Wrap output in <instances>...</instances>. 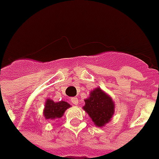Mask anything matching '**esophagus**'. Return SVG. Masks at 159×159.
Here are the masks:
<instances>
[{
	"instance_id": "esophagus-1",
	"label": "esophagus",
	"mask_w": 159,
	"mask_h": 159,
	"mask_svg": "<svg viewBox=\"0 0 159 159\" xmlns=\"http://www.w3.org/2000/svg\"><path fill=\"white\" fill-rule=\"evenodd\" d=\"M71 102H72V103L74 104V105H77L78 104V102H79V100H78V98H71Z\"/></svg>"
}]
</instances>
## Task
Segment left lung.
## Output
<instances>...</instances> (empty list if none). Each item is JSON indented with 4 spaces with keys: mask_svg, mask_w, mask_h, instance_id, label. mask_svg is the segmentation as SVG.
I'll list each match as a JSON object with an SVG mask.
<instances>
[{
    "mask_svg": "<svg viewBox=\"0 0 159 159\" xmlns=\"http://www.w3.org/2000/svg\"><path fill=\"white\" fill-rule=\"evenodd\" d=\"M84 102L82 109L89 115L95 126L102 128L111 121L115 112V103L111 96L101 88L91 91Z\"/></svg>",
    "mask_w": 159,
    "mask_h": 159,
    "instance_id": "1",
    "label": "left lung"
}]
</instances>
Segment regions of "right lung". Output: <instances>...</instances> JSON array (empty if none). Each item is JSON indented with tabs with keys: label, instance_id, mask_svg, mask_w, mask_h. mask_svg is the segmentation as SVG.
Masks as SVG:
<instances>
[{
	"label": "right lung",
	"instance_id": "right-lung-1",
	"mask_svg": "<svg viewBox=\"0 0 159 159\" xmlns=\"http://www.w3.org/2000/svg\"><path fill=\"white\" fill-rule=\"evenodd\" d=\"M71 107L68 102L65 101L54 102L50 98L47 99L45 102V107L43 109L45 119H59L63 116L66 109Z\"/></svg>",
	"mask_w": 159,
	"mask_h": 159
}]
</instances>
